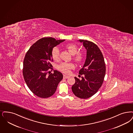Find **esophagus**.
Listing matches in <instances>:
<instances>
[{
  "mask_svg": "<svg viewBox=\"0 0 133 133\" xmlns=\"http://www.w3.org/2000/svg\"><path fill=\"white\" fill-rule=\"evenodd\" d=\"M63 78H64V79H68V78H69V76H66L65 75H63Z\"/></svg>",
  "mask_w": 133,
  "mask_h": 133,
  "instance_id": "1",
  "label": "esophagus"
}]
</instances>
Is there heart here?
<instances>
[{
  "instance_id": "heart-1",
  "label": "heart",
  "mask_w": 133,
  "mask_h": 133,
  "mask_svg": "<svg viewBox=\"0 0 133 133\" xmlns=\"http://www.w3.org/2000/svg\"><path fill=\"white\" fill-rule=\"evenodd\" d=\"M65 48L68 50L70 53L73 55V59L77 63H80L83 60V53L78 52L79 49L78 47L73 43H69L65 46ZM51 56L54 60L57 61L60 58V50L58 48L54 47L51 51ZM75 67L74 64L72 63L62 62L57 66L59 71L65 74H69L71 70L74 69Z\"/></svg>"
}]
</instances>
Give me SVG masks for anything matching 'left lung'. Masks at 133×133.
Returning a JSON list of instances; mask_svg holds the SVG:
<instances>
[{"mask_svg": "<svg viewBox=\"0 0 133 133\" xmlns=\"http://www.w3.org/2000/svg\"><path fill=\"white\" fill-rule=\"evenodd\" d=\"M87 49V58L79 74L84 75L82 80L75 77V83L72 90L75 96L87 99L94 95L103 82L106 67L104 57L100 49L95 43L80 39Z\"/></svg>", "mask_w": 133, "mask_h": 133, "instance_id": "left-lung-1", "label": "left lung"}]
</instances>
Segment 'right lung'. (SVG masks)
Wrapping results in <instances>:
<instances>
[{"label": "right lung", "mask_w": 133, "mask_h": 133, "mask_svg": "<svg viewBox=\"0 0 133 133\" xmlns=\"http://www.w3.org/2000/svg\"><path fill=\"white\" fill-rule=\"evenodd\" d=\"M65 39L56 40L51 37H43L34 43L28 50L23 62L24 79L32 92L41 98L52 96L57 89L63 75L53 70L51 51Z\"/></svg>", "instance_id": "1"}]
</instances>
